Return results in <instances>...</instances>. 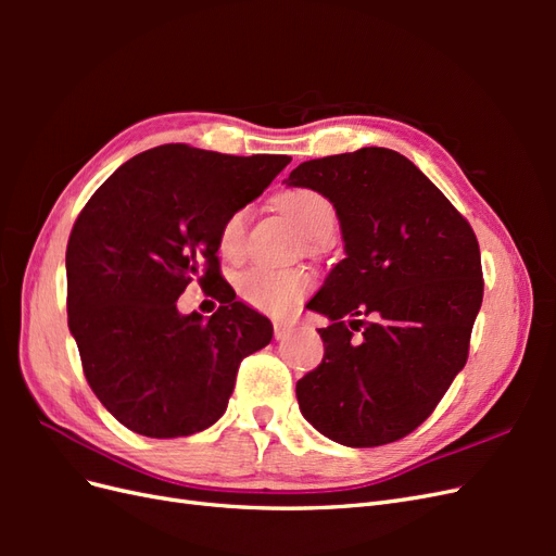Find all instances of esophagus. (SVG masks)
<instances>
[{
    "mask_svg": "<svg viewBox=\"0 0 556 556\" xmlns=\"http://www.w3.org/2000/svg\"><path fill=\"white\" fill-rule=\"evenodd\" d=\"M290 331H292V325H285V323H276V325H274V336H276V341L288 339Z\"/></svg>",
    "mask_w": 556,
    "mask_h": 556,
    "instance_id": "34e87169",
    "label": "esophagus"
}]
</instances>
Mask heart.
<instances>
[{
    "mask_svg": "<svg viewBox=\"0 0 556 556\" xmlns=\"http://www.w3.org/2000/svg\"><path fill=\"white\" fill-rule=\"evenodd\" d=\"M278 206L290 215V220L311 241H325L336 227V208L323 192L311 188H294L278 197ZM245 208L231 211L217 231V250L227 260H237L245 241ZM239 296L248 306L268 315L292 313L313 288V278L301 268H271L250 266L233 280Z\"/></svg>",
    "mask_w": 556,
    "mask_h": 556,
    "instance_id": "obj_1",
    "label": "heart"
}]
</instances>
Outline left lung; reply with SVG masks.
<instances>
[{
    "label": "left lung",
    "instance_id": "1",
    "mask_svg": "<svg viewBox=\"0 0 556 556\" xmlns=\"http://www.w3.org/2000/svg\"><path fill=\"white\" fill-rule=\"evenodd\" d=\"M288 185L329 197L345 241V260L308 304L331 325L317 329L325 357L296 382L299 408L341 445L394 443L435 410L468 359L484 290L476 231L390 148L304 162Z\"/></svg>",
    "mask_w": 556,
    "mask_h": 556
}]
</instances>
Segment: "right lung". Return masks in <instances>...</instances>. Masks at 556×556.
<instances>
[{
	"label": "right lung",
	"mask_w": 556,
	"mask_h": 556,
	"mask_svg": "<svg viewBox=\"0 0 556 556\" xmlns=\"http://www.w3.org/2000/svg\"><path fill=\"white\" fill-rule=\"evenodd\" d=\"M290 162L166 143L125 162L78 213L66 315L90 390L127 429L148 439L208 429L227 410L241 362L271 343L268 317L223 278L217 231ZM194 279L222 301L208 320L177 313Z\"/></svg>",
	"instance_id": "right-lung-1"
}]
</instances>
